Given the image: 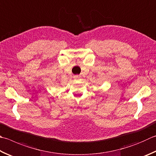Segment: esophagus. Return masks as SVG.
<instances>
[{
  "label": "esophagus",
  "mask_w": 156,
  "mask_h": 156,
  "mask_svg": "<svg viewBox=\"0 0 156 156\" xmlns=\"http://www.w3.org/2000/svg\"><path fill=\"white\" fill-rule=\"evenodd\" d=\"M80 79V77H79V75H75V77H74V79H75V81H77V80H79V79Z\"/></svg>",
  "instance_id": "obj_1"
}]
</instances>
